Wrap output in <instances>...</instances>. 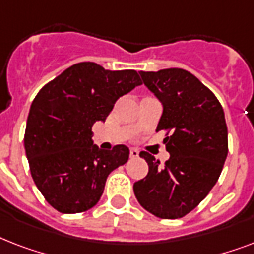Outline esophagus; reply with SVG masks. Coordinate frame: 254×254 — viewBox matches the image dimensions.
I'll return each instance as SVG.
<instances>
[{
    "mask_svg": "<svg viewBox=\"0 0 254 254\" xmlns=\"http://www.w3.org/2000/svg\"><path fill=\"white\" fill-rule=\"evenodd\" d=\"M129 155H130V158H137L139 155V151L137 150V149H130V153H129Z\"/></svg>",
    "mask_w": 254,
    "mask_h": 254,
    "instance_id": "esophagus-1",
    "label": "esophagus"
}]
</instances>
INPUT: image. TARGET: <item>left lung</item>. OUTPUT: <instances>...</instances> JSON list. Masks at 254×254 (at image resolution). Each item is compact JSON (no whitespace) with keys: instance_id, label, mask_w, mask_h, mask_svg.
<instances>
[{"instance_id":"obj_1","label":"left lung","mask_w":254,"mask_h":254,"mask_svg":"<svg viewBox=\"0 0 254 254\" xmlns=\"http://www.w3.org/2000/svg\"><path fill=\"white\" fill-rule=\"evenodd\" d=\"M143 83L163 105L157 131L170 158L161 165L147 151L149 173L133 186L139 204L161 219L191 212L220 177L228 154V129L216 96L196 76L182 68L141 71Z\"/></svg>"}]
</instances>
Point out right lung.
Listing matches in <instances>:
<instances>
[{"label":"right lung","mask_w":254,"mask_h":254,"mask_svg":"<svg viewBox=\"0 0 254 254\" xmlns=\"http://www.w3.org/2000/svg\"><path fill=\"white\" fill-rule=\"evenodd\" d=\"M141 84L134 69L108 71L81 62L38 92L26 124V157L38 190L57 211L92 208L108 175L127 163L125 145L108 151L93 145L92 125L105 121L116 101Z\"/></svg>","instance_id":"obj_1"}]
</instances>
